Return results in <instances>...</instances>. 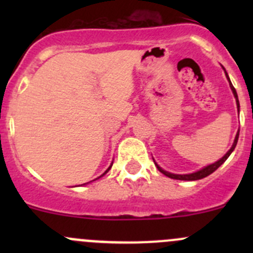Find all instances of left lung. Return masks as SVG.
I'll use <instances>...</instances> for the list:
<instances>
[{
	"label": "left lung",
	"mask_w": 253,
	"mask_h": 253,
	"mask_svg": "<svg viewBox=\"0 0 253 253\" xmlns=\"http://www.w3.org/2000/svg\"><path fill=\"white\" fill-rule=\"evenodd\" d=\"M224 71H225V70H224ZM225 75H226V78L229 79V76H228V73L225 72ZM229 84H230V88H231V90H233V93H234V96H235V99H236V105H237V109H240L239 99H237V93H236L235 88H234V86H233V84H231L230 79H229ZM237 139H239V132H237V133H236L235 141H234V144H233V147H231L230 149L228 150V153H226V154L224 155V157L221 158V159H219L218 162H215V163H214V164H211V165H208V167L203 168V169L198 170V171H196V172H192V174H186V175H177V174H171V172H168V171H165V170H163L162 168H160L159 165H158V164H155V165H157L158 170H159L160 172H163V174H164L165 176H168V177H170V178H175V180H183V181H196V180H201V178H203V177H207V176H208V175H211V172H214V171H215V170L218 169V168L220 167V165L223 164V163L225 162L226 159H228V158H229V155H230L231 153H233V150L235 149V147H236V144H237Z\"/></svg>",
	"instance_id": "obj_1"
}]
</instances>
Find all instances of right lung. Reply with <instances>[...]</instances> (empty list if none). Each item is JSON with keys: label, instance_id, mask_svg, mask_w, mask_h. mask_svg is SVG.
<instances>
[{"label": "right lung", "instance_id": "obj_1", "mask_svg": "<svg viewBox=\"0 0 253 253\" xmlns=\"http://www.w3.org/2000/svg\"><path fill=\"white\" fill-rule=\"evenodd\" d=\"M111 167H112V165H110V167H109V169H108V170H106V171H105V172H104V174H103V175H101V176H104V175H105V174H106V172H108V171H109V170H110V169H111ZM101 176H100V177H101ZM98 178H99V177H98Z\"/></svg>", "mask_w": 253, "mask_h": 253}]
</instances>
